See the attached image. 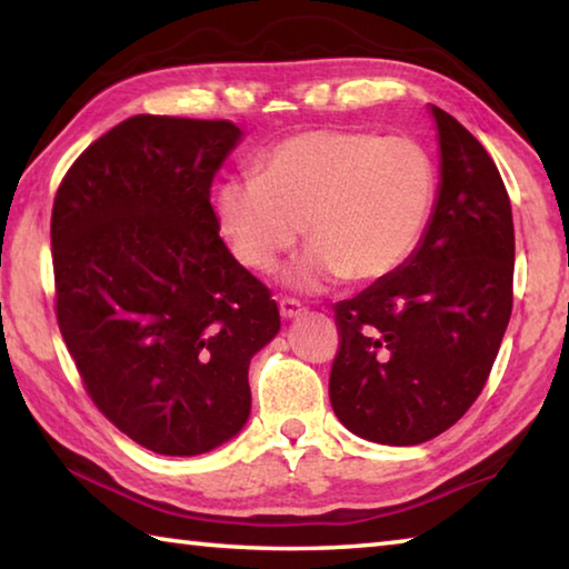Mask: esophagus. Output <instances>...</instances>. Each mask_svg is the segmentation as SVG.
Instances as JSON below:
<instances>
[{"label":"esophagus","mask_w":569,"mask_h":569,"mask_svg":"<svg viewBox=\"0 0 569 569\" xmlns=\"http://www.w3.org/2000/svg\"><path fill=\"white\" fill-rule=\"evenodd\" d=\"M278 311H281V316L286 321H291V319H298V316L303 313V306L296 301V298H283L281 303H278Z\"/></svg>","instance_id":"esophagus-1"}]
</instances>
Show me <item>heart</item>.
<instances>
[{
	"mask_svg": "<svg viewBox=\"0 0 569 569\" xmlns=\"http://www.w3.org/2000/svg\"><path fill=\"white\" fill-rule=\"evenodd\" d=\"M258 178L218 188L216 216L238 263L271 271L296 243L313 240L283 271L303 293L351 276L379 281L419 246L437 198V162L411 134L308 130L258 158Z\"/></svg>",
	"mask_w": 569,
	"mask_h": 569,
	"instance_id": "b5f03b06",
	"label": "heart"
}]
</instances>
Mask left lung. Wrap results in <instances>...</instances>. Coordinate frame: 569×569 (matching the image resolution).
I'll return each instance as SVG.
<instances>
[{
	"mask_svg": "<svg viewBox=\"0 0 569 569\" xmlns=\"http://www.w3.org/2000/svg\"><path fill=\"white\" fill-rule=\"evenodd\" d=\"M439 188L419 246L397 271L336 303L341 349L329 397L351 435L413 447L465 417L512 316L515 223L481 142L429 104Z\"/></svg>",
	"mask_w": 569,
	"mask_h": 569,
	"instance_id": "obj_1",
	"label": "left lung"
}]
</instances>
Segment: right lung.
Masks as SVG:
<instances>
[{
  "instance_id": "add662e5",
  "label": "right lung",
  "mask_w": 569,
  "mask_h": 569,
  "mask_svg": "<svg viewBox=\"0 0 569 569\" xmlns=\"http://www.w3.org/2000/svg\"><path fill=\"white\" fill-rule=\"evenodd\" d=\"M240 140L228 120L134 114L74 160L54 198L62 339L98 409L156 455L233 439L250 417V359L281 331L210 206Z\"/></svg>"
}]
</instances>
